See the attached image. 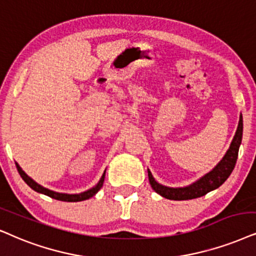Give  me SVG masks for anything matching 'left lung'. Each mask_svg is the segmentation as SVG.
<instances>
[{
  "label": "left lung",
  "mask_w": 256,
  "mask_h": 256,
  "mask_svg": "<svg viewBox=\"0 0 256 256\" xmlns=\"http://www.w3.org/2000/svg\"><path fill=\"white\" fill-rule=\"evenodd\" d=\"M242 132H244V120H242V114H240V120H238V130L235 132L234 138H232L230 146L228 151L226 152L224 157L222 158L221 162L212 169L210 172L200 177L198 180L194 182L192 184L183 188H170L162 186L157 182L152 176L151 171L148 169V182H150L152 189L160 196L166 197L168 200H192L197 197L204 196L212 190L218 189L223 183L227 180L230 176L232 171L234 170L236 160H238V148H240L241 140H242Z\"/></svg>",
  "instance_id": "1"
}]
</instances>
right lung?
Returning a JSON list of instances; mask_svg holds the SVG:
<instances>
[{
  "label": "right lung",
  "instance_id": "obj_1",
  "mask_svg": "<svg viewBox=\"0 0 256 256\" xmlns=\"http://www.w3.org/2000/svg\"><path fill=\"white\" fill-rule=\"evenodd\" d=\"M16 168H18V174H20V176L22 177V180H24V182L32 188V189L35 190V192L44 194V195H47V196L52 197V198H56L58 200H64V202H80V200H85L90 198V197H93L96 192H99L100 188L102 186V183H104V180H105V172H104L102 174V178H100V180L98 182V184H96V186H93L92 189L87 190V192H84L80 194H61V192H53V190H50V189H47V188L38 184L34 180H32L30 177H29L28 174L21 169L20 166H18V163H16Z\"/></svg>",
  "mask_w": 256,
  "mask_h": 256
}]
</instances>
